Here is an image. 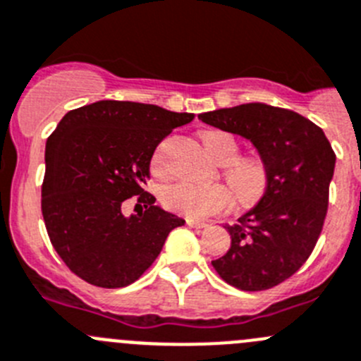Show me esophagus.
Returning <instances> with one entry per match:
<instances>
[{"mask_svg": "<svg viewBox=\"0 0 361 361\" xmlns=\"http://www.w3.org/2000/svg\"><path fill=\"white\" fill-rule=\"evenodd\" d=\"M188 225L195 226V228H205V226H209V223L198 221V219H188Z\"/></svg>", "mask_w": 361, "mask_h": 361, "instance_id": "1", "label": "esophagus"}]
</instances>
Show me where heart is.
<instances>
[{
    "mask_svg": "<svg viewBox=\"0 0 361 361\" xmlns=\"http://www.w3.org/2000/svg\"><path fill=\"white\" fill-rule=\"evenodd\" d=\"M205 150L218 163H225L226 183L241 202H252L264 193L267 186V166L259 156H238L239 145L228 133L209 131L202 135ZM163 150L154 154V170H161ZM163 204L168 209L188 218H207L232 205V191L225 184H195L178 180L168 184L161 191Z\"/></svg>",
    "mask_w": 361,
    "mask_h": 361,
    "instance_id": "heart-1",
    "label": "heart"
}]
</instances>
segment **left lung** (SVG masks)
Segmentation results:
<instances>
[{"label": "left lung", "instance_id": "8db88e82", "mask_svg": "<svg viewBox=\"0 0 361 361\" xmlns=\"http://www.w3.org/2000/svg\"><path fill=\"white\" fill-rule=\"evenodd\" d=\"M198 118L250 140L266 163L262 198L235 225L225 226L230 250L212 266L232 287L271 289L310 257L324 225L337 157L321 127L290 109L250 102Z\"/></svg>", "mask_w": 361, "mask_h": 361}]
</instances>
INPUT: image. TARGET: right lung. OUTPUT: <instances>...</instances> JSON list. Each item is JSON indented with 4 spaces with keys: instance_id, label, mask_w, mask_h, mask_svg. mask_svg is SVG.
<instances>
[{
    "instance_id": "1",
    "label": "right lung",
    "mask_w": 361,
    "mask_h": 361,
    "mask_svg": "<svg viewBox=\"0 0 361 361\" xmlns=\"http://www.w3.org/2000/svg\"><path fill=\"white\" fill-rule=\"evenodd\" d=\"M193 116L99 101L60 120L46 143L42 216L51 245L72 273L104 289L129 286L152 266L171 230L184 225L143 186L161 140ZM131 196L146 211L127 219L121 204Z\"/></svg>"
}]
</instances>
